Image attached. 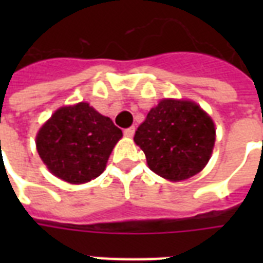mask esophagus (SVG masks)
Listing matches in <instances>:
<instances>
[{
    "mask_svg": "<svg viewBox=\"0 0 263 263\" xmlns=\"http://www.w3.org/2000/svg\"><path fill=\"white\" fill-rule=\"evenodd\" d=\"M135 134V127H129V128H125L124 129V135L128 136V138H132Z\"/></svg>",
    "mask_w": 263,
    "mask_h": 263,
    "instance_id": "34e87169",
    "label": "esophagus"
}]
</instances>
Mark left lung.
Masks as SVG:
<instances>
[{
  "label": "left lung",
  "instance_id": "obj_1",
  "mask_svg": "<svg viewBox=\"0 0 263 263\" xmlns=\"http://www.w3.org/2000/svg\"><path fill=\"white\" fill-rule=\"evenodd\" d=\"M148 168L161 177L179 181L208 164L216 140L213 120L191 101L162 99L148 111L134 136Z\"/></svg>",
  "mask_w": 263,
  "mask_h": 263
}]
</instances>
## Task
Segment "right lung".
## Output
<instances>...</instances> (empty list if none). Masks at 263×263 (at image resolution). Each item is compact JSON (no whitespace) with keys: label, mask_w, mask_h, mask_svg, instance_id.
Wrapping results in <instances>:
<instances>
[{"label":"right lung","mask_w":263,"mask_h":263,"mask_svg":"<svg viewBox=\"0 0 263 263\" xmlns=\"http://www.w3.org/2000/svg\"><path fill=\"white\" fill-rule=\"evenodd\" d=\"M123 132L86 102L64 106L36 136L39 157L51 173L68 183H87L103 172Z\"/></svg>","instance_id":"right-lung-1"}]
</instances>
